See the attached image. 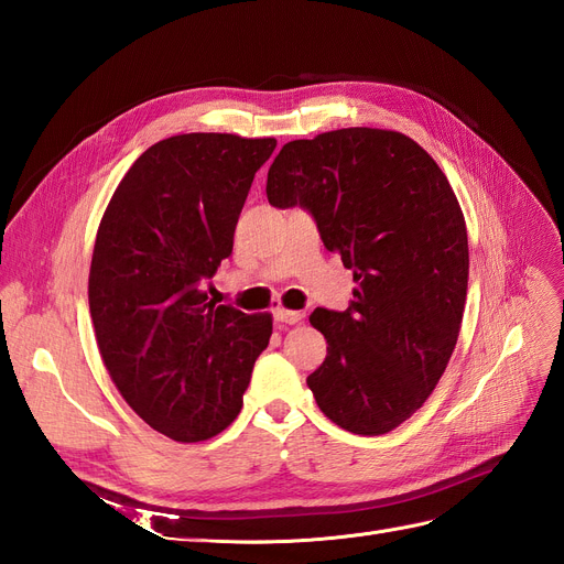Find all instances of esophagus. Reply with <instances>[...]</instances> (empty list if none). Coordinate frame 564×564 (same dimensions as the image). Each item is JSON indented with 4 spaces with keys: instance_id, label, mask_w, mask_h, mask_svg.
Returning <instances> with one entry per match:
<instances>
[{
    "instance_id": "1",
    "label": "esophagus",
    "mask_w": 564,
    "mask_h": 564,
    "mask_svg": "<svg viewBox=\"0 0 564 564\" xmlns=\"http://www.w3.org/2000/svg\"><path fill=\"white\" fill-rule=\"evenodd\" d=\"M303 317H305L303 311H286V308L275 311V319L282 324H299Z\"/></svg>"
}]
</instances>
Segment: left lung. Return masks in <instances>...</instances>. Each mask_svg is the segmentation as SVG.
<instances>
[{"instance_id": "1", "label": "left lung", "mask_w": 564, "mask_h": 564, "mask_svg": "<svg viewBox=\"0 0 564 564\" xmlns=\"http://www.w3.org/2000/svg\"><path fill=\"white\" fill-rule=\"evenodd\" d=\"M265 193L308 209L357 284L348 311L311 315L327 338L308 377L317 406L355 435L395 431L435 390L464 319L468 232L447 176L409 135L350 127L286 143Z\"/></svg>"}]
</instances>
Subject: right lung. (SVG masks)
I'll return each mask as SVG.
<instances>
[{"mask_svg": "<svg viewBox=\"0 0 564 564\" xmlns=\"http://www.w3.org/2000/svg\"><path fill=\"white\" fill-rule=\"evenodd\" d=\"M275 139L178 133L150 145L96 232L89 311L119 395L176 442L226 431L242 409L272 315L216 305L204 289L232 251L251 181Z\"/></svg>", "mask_w": 564, "mask_h": 564, "instance_id": "obj_1", "label": "right lung"}]
</instances>
